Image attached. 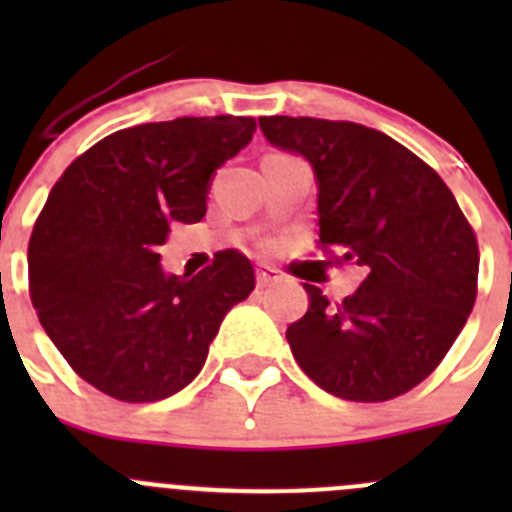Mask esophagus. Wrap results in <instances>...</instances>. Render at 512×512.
Listing matches in <instances>:
<instances>
[{
    "label": "esophagus",
    "instance_id": "1",
    "mask_svg": "<svg viewBox=\"0 0 512 512\" xmlns=\"http://www.w3.org/2000/svg\"><path fill=\"white\" fill-rule=\"evenodd\" d=\"M279 279H282V274L274 266L259 264V269H256V282H259V287H269V284L279 282Z\"/></svg>",
    "mask_w": 512,
    "mask_h": 512
}]
</instances>
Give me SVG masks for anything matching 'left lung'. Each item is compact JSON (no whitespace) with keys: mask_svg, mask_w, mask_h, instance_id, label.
<instances>
[{"mask_svg":"<svg viewBox=\"0 0 512 512\" xmlns=\"http://www.w3.org/2000/svg\"><path fill=\"white\" fill-rule=\"evenodd\" d=\"M259 125L315 169L320 251L364 271L343 302L305 284L310 307L287 328L297 364L341 400L405 395L449 354L477 300L472 225L441 176L390 135L320 117Z\"/></svg>","mask_w":512,"mask_h":512,"instance_id":"1","label":"left lung"}]
</instances>
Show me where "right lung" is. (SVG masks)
Wrapping results in <instances>:
<instances>
[{"mask_svg": "<svg viewBox=\"0 0 512 512\" xmlns=\"http://www.w3.org/2000/svg\"><path fill=\"white\" fill-rule=\"evenodd\" d=\"M253 130L235 115L146 122L94 143L53 184L27 246L30 300L63 359L104 395L156 402L184 390L256 287L235 248L194 277L158 264L171 225L200 223L212 174Z\"/></svg>", "mask_w": 512, "mask_h": 512, "instance_id": "right-lung-1", "label": "right lung"}]
</instances>
